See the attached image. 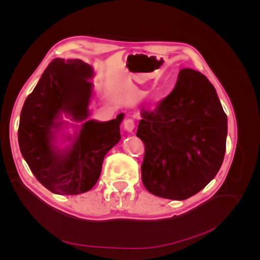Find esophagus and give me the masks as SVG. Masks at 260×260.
Wrapping results in <instances>:
<instances>
[{"label":"esophagus","instance_id":"obj_1","mask_svg":"<svg viewBox=\"0 0 260 260\" xmlns=\"http://www.w3.org/2000/svg\"><path fill=\"white\" fill-rule=\"evenodd\" d=\"M123 128L127 132H132L136 128L135 121H133L132 119H125L123 122Z\"/></svg>","mask_w":260,"mask_h":260}]
</instances>
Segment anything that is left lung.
<instances>
[{
	"label": "left lung",
	"instance_id": "8db88e82",
	"mask_svg": "<svg viewBox=\"0 0 260 260\" xmlns=\"http://www.w3.org/2000/svg\"><path fill=\"white\" fill-rule=\"evenodd\" d=\"M141 116L137 137L145 146L141 172L149 193L183 201L216 177L225 153L228 120L205 76L181 69L169 95Z\"/></svg>",
	"mask_w": 260,
	"mask_h": 260
}]
</instances>
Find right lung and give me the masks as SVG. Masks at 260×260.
Returning <instances> with one entry per match:
<instances>
[{"mask_svg":"<svg viewBox=\"0 0 260 260\" xmlns=\"http://www.w3.org/2000/svg\"><path fill=\"white\" fill-rule=\"evenodd\" d=\"M92 76V67L81 59L55 58L21 109V155L39 182L55 194L76 195L91 190L101 176L105 155L121 138L124 114L105 122L88 120L93 85L88 79ZM62 113L83 124L72 145L58 150L53 142L54 133L64 123Z\"/></svg>","mask_w":260,"mask_h":260,"instance_id":"obj_1","label":"right lung"}]
</instances>
